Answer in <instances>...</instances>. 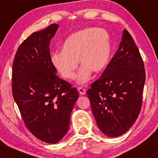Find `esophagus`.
<instances>
[{
  "mask_svg": "<svg viewBox=\"0 0 158 158\" xmlns=\"http://www.w3.org/2000/svg\"><path fill=\"white\" fill-rule=\"evenodd\" d=\"M77 90H78L79 94H81V95H84V94H86V90L84 88H83V87H78V88H77Z\"/></svg>",
  "mask_w": 158,
  "mask_h": 158,
  "instance_id": "obj_1",
  "label": "esophagus"
}]
</instances>
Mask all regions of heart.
I'll return each mask as SVG.
<instances>
[{"instance_id": "heart-1", "label": "heart", "mask_w": 158, "mask_h": 158, "mask_svg": "<svg viewBox=\"0 0 158 158\" xmlns=\"http://www.w3.org/2000/svg\"><path fill=\"white\" fill-rule=\"evenodd\" d=\"M111 37L103 28H86L74 32L64 40L61 52L52 55V63L57 72L65 80L74 79L77 60L81 64L77 77L79 84L90 79L92 71L103 72L111 56Z\"/></svg>"}]
</instances>
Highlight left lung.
I'll return each instance as SVG.
<instances>
[{"mask_svg":"<svg viewBox=\"0 0 158 158\" xmlns=\"http://www.w3.org/2000/svg\"><path fill=\"white\" fill-rule=\"evenodd\" d=\"M145 70L139 50L125 29L118 50L87 95L100 131L118 137L129 129L142 103Z\"/></svg>","mask_w":158,"mask_h":158,"instance_id":"left-lung-1","label":"left lung"}]
</instances>
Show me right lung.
I'll list each match as a JSON object with an SVG mask.
<instances>
[{"label": "right lung", "mask_w": 158, "mask_h": 158, "mask_svg": "<svg viewBox=\"0 0 158 158\" xmlns=\"http://www.w3.org/2000/svg\"><path fill=\"white\" fill-rule=\"evenodd\" d=\"M58 25L33 32L19 45L13 63L12 93L27 128L49 144L63 139L78 92L59 78L52 63L49 44Z\"/></svg>", "instance_id": "add662e5"}]
</instances>
